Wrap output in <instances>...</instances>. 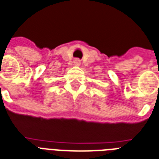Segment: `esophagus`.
<instances>
[{"mask_svg": "<svg viewBox=\"0 0 159 159\" xmlns=\"http://www.w3.org/2000/svg\"><path fill=\"white\" fill-rule=\"evenodd\" d=\"M74 63H75L76 66H79V65L81 64V61H80L79 59H76V60L74 61Z\"/></svg>", "mask_w": 159, "mask_h": 159, "instance_id": "esophagus-1", "label": "esophagus"}]
</instances>
